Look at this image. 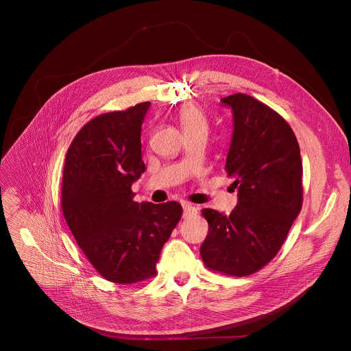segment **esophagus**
<instances>
[{"mask_svg":"<svg viewBox=\"0 0 351 351\" xmlns=\"http://www.w3.org/2000/svg\"><path fill=\"white\" fill-rule=\"evenodd\" d=\"M182 206H183V217L184 218H187L190 215H194V214L197 213V208L193 206L191 203H189V202H183Z\"/></svg>","mask_w":351,"mask_h":351,"instance_id":"1","label":"esophagus"}]
</instances>
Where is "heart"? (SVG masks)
<instances>
[{
    "label": "heart",
    "instance_id": "1",
    "mask_svg": "<svg viewBox=\"0 0 351 351\" xmlns=\"http://www.w3.org/2000/svg\"><path fill=\"white\" fill-rule=\"evenodd\" d=\"M178 121L182 128V132L186 133H206L208 130V121L202 109L196 105H186L178 113Z\"/></svg>",
    "mask_w": 351,
    "mask_h": 351
}]
</instances>
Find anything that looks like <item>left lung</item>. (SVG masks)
I'll list each match as a JSON object with an SVG mask.
<instances>
[{"label":"left lung","mask_w":351,"mask_h":351,"mask_svg":"<svg viewBox=\"0 0 351 351\" xmlns=\"http://www.w3.org/2000/svg\"><path fill=\"white\" fill-rule=\"evenodd\" d=\"M233 112L225 171L238 189L230 215L203 208L208 234L204 265L235 277L264 268L282 246L303 204V164L288 122L258 99L237 93L221 99Z\"/></svg>","instance_id":"1"}]
</instances>
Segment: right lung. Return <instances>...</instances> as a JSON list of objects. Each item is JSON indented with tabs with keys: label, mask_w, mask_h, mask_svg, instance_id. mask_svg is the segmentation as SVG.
I'll return each mask as SVG.
<instances>
[{
	"label": "right lung",
	"mask_w": 351,
	"mask_h": 351,
	"mask_svg": "<svg viewBox=\"0 0 351 351\" xmlns=\"http://www.w3.org/2000/svg\"><path fill=\"white\" fill-rule=\"evenodd\" d=\"M151 102L88 121L64 161L62 211L79 247L104 278L134 284L156 274L162 245L182 218L178 202L133 200L145 171L141 125Z\"/></svg>",
	"instance_id": "1"
}]
</instances>
